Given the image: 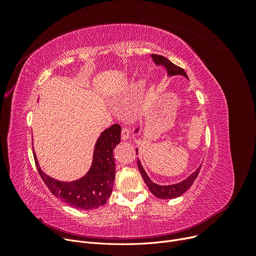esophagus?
<instances>
[{"label": "esophagus", "mask_w": 256, "mask_h": 256, "mask_svg": "<svg viewBox=\"0 0 256 256\" xmlns=\"http://www.w3.org/2000/svg\"><path fill=\"white\" fill-rule=\"evenodd\" d=\"M130 138V130L126 128H122V130H121V139H122L124 141L128 140Z\"/></svg>", "instance_id": "34e87169"}]
</instances>
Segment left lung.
Listing matches in <instances>:
<instances>
[{
	"mask_svg": "<svg viewBox=\"0 0 256 256\" xmlns=\"http://www.w3.org/2000/svg\"><path fill=\"white\" fill-rule=\"evenodd\" d=\"M152 58L154 62V64L156 66H162L165 68L166 72H167V76H182L186 78H189L186 74V72L180 68V67L174 65L171 61H169L167 58L163 57V56H160V55H154V54H152ZM140 130V126H138L135 132H134V134H138ZM136 152L138 154V147L136 148ZM138 168L140 170V173L141 176L143 178V180L145 182V184H147V186H148L150 191L158 198H160V199H173V198H176V197H180L182 196L186 191H188V189L193 184L194 180H196L198 173H199V170L201 168V165L193 172L191 173L189 176H188L186 178L182 180V182H176V184H156L154 182H152L150 180V178L147 176V173L144 169V167L142 166L141 164V160L138 158Z\"/></svg>",
	"mask_w": 256,
	"mask_h": 256,
	"instance_id": "8db88e82",
	"label": "left lung"
}]
</instances>
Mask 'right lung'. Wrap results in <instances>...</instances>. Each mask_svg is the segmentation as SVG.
<instances>
[{
    "instance_id": "right-lung-1",
    "label": "right lung",
    "mask_w": 256,
    "mask_h": 256,
    "mask_svg": "<svg viewBox=\"0 0 256 256\" xmlns=\"http://www.w3.org/2000/svg\"><path fill=\"white\" fill-rule=\"evenodd\" d=\"M121 128L113 124L100 132L94 145L92 163L84 176L72 182L50 178L39 166L33 150L36 168L52 194L74 208L89 210L104 206L112 194L115 180L113 150L120 143Z\"/></svg>"
}]
</instances>
